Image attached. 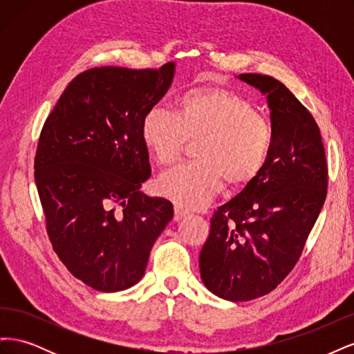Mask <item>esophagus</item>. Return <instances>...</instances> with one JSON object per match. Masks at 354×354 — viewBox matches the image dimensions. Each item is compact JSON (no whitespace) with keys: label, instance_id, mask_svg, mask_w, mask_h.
I'll list each match as a JSON object with an SVG mask.
<instances>
[{"label":"esophagus","instance_id":"obj_1","mask_svg":"<svg viewBox=\"0 0 354 354\" xmlns=\"http://www.w3.org/2000/svg\"><path fill=\"white\" fill-rule=\"evenodd\" d=\"M187 214H189V212L185 211L181 207H178V205L174 207V220H176V221H180L181 218H185V217L187 216Z\"/></svg>","mask_w":354,"mask_h":354}]
</instances>
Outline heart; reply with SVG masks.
<instances>
[{"mask_svg": "<svg viewBox=\"0 0 354 354\" xmlns=\"http://www.w3.org/2000/svg\"><path fill=\"white\" fill-rule=\"evenodd\" d=\"M142 138L160 165H173L190 142L198 160L158 180L159 194L183 208H202L223 187L241 189L261 174L272 147V127L242 94L220 87L192 88L178 113L153 106L142 121Z\"/></svg>", "mask_w": 354, "mask_h": 354, "instance_id": "1", "label": "heart"}]
</instances>
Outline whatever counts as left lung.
Here are the masks:
<instances>
[{"instance_id": "left-lung-1", "label": "left lung", "mask_w": 354, "mask_h": 354, "mask_svg": "<svg viewBox=\"0 0 354 354\" xmlns=\"http://www.w3.org/2000/svg\"><path fill=\"white\" fill-rule=\"evenodd\" d=\"M236 78L266 95L273 138L261 174L212 216L199 255L203 285L234 303L269 294L294 269L328 189L325 149L312 113L269 75Z\"/></svg>"}]
</instances>
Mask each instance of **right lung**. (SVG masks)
I'll use <instances>...</instances> for the list:
<instances>
[{"instance_id":"right-lung-1","label":"right lung","mask_w":354,"mask_h":354,"mask_svg":"<svg viewBox=\"0 0 354 354\" xmlns=\"http://www.w3.org/2000/svg\"><path fill=\"white\" fill-rule=\"evenodd\" d=\"M176 63L94 68L60 95L39 136L35 183L48 238L68 270L102 292L142 279L173 203L140 192L151 177L146 112L164 97Z\"/></svg>"}]
</instances>
